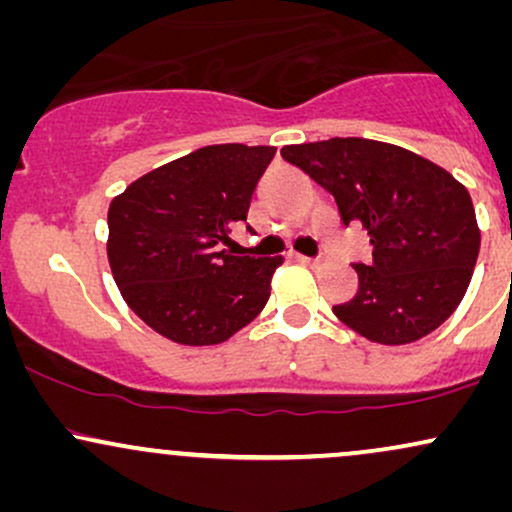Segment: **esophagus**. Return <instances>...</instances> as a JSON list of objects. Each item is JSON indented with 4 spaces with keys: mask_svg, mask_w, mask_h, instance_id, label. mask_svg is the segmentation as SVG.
<instances>
[{
    "mask_svg": "<svg viewBox=\"0 0 512 512\" xmlns=\"http://www.w3.org/2000/svg\"><path fill=\"white\" fill-rule=\"evenodd\" d=\"M298 262L308 264V267H313V269H320L322 264H325L327 260H325V257H305V255H298Z\"/></svg>",
    "mask_w": 512,
    "mask_h": 512,
    "instance_id": "34e87169",
    "label": "esophagus"
}]
</instances>
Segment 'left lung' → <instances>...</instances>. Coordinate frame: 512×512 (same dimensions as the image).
Listing matches in <instances>:
<instances>
[{
    "label": "left lung",
    "mask_w": 512,
    "mask_h": 512,
    "mask_svg": "<svg viewBox=\"0 0 512 512\" xmlns=\"http://www.w3.org/2000/svg\"><path fill=\"white\" fill-rule=\"evenodd\" d=\"M281 156L330 192L344 226L356 221L370 236L373 262L354 264L356 296L332 308L346 327L397 346L455 313L481 243L467 187L414 151L373 139L291 144Z\"/></svg>",
    "instance_id": "left-lung-1"
}]
</instances>
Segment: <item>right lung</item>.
I'll return each mask as SVG.
<instances>
[{
  "label": "right lung",
  "instance_id": "add662e5",
  "mask_svg": "<svg viewBox=\"0 0 512 512\" xmlns=\"http://www.w3.org/2000/svg\"><path fill=\"white\" fill-rule=\"evenodd\" d=\"M274 146L214 144L134 180L110 202L108 260L129 308L185 346L221 344L260 315L281 257L221 250L248 221Z\"/></svg>",
  "mask_w": 512,
  "mask_h": 512
}]
</instances>
